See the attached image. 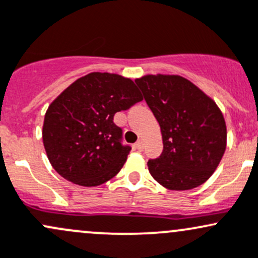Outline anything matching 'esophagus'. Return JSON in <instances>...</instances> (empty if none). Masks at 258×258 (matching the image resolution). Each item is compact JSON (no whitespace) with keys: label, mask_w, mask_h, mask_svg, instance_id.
Masks as SVG:
<instances>
[{"label":"esophagus","mask_w":258,"mask_h":258,"mask_svg":"<svg viewBox=\"0 0 258 258\" xmlns=\"http://www.w3.org/2000/svg\"><path fill=\"white\" fill-rule=\"evenodd\" d=\"M135 148H136L137 151H142L143 150V142L142 141H137L136 143H135Z\"/></svg>","instance_id":"1"}]
</instances>
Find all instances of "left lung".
<instances>
[{"mask_svg":"<svg viewBox=\"0 0 258 258\" xmlns=\"http://www.w3.org/2000/svg\"><path fill=\"white\" fill-rule=\"evenodd\" d=\"M161 126L163 152L148 161L151 175L170 190H189L208 180L226 150L220 108L191 81L179 75L135 80Z\"/></svg>","mask_w":258,"mask_h":258,"instance_id":"1","label":"left lung"}]
</instances>
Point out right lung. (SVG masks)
Listing matches in <instances>:
<instances>
[{"instance_id": "right-lung-1", "label": "right lung", "mask_w": 258, "mask_h": 258, "mask_svg": "<svg viewBox=\"0 0 258 258\" xmlns=\"http://www.w3.org/2000/svg\"><path fill=\"white\" fill-rule=\"evenodd\" d=\"M142 100L134 81L117 74L90 73L74 81L44 116L43 145L51 167L83 186L115 177L131 147L122 145L113 116Z\"/></svg>"}]
</instances>
